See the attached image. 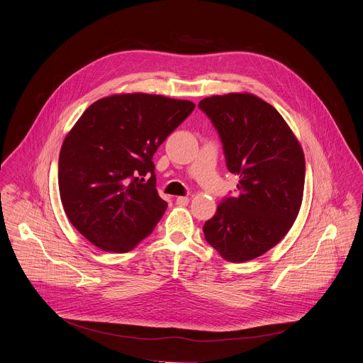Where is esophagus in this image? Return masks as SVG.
<instances>
[{
    "label": "esophagus",
    "instance_id": "1",
    "mask_svg": "<svg viewBox=\"0 0 363 363\" xmlns=\"http://www.w3.org/2000/svg\"><path fill=\"white\" fill-rule=\"evenodd\" d=\"M188 202H189V198H188V196H177V203H178V205L185 206V205H188Z\"/></svg>",
    "mask_w": 363,
    "mask_h": 363
}]
</instances>
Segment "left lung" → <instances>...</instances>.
I'll use <instances>...</instances> for the list:
<instances>
[{
	"label": "left lung",
	"mask_w": 363,
	"mask_h": 363,
	"mask_svg": "<svg viewBox=\"0 0 363 363\" xmlns=\"http://www.w3.org/2000/svg\"><path fill=\"white\" fill-rule=\"evenodd\" d=\"M217 128L240 194L225 198L202 227L227 262L252 260L277 245L298 216L304 153L283 116L252 93L205 97L198 105Z\"/></svg>",
	"instance_id": "left-lung-1"
}]
</instances>
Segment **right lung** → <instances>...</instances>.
<instances>
[{
	"label": "right lung",
	"instance_id": "obj_1",
	"mask_svg": "<svg viewBox=\"0 0 363 363\" xmlns=\"http://www.w3.org/2000/svg\"><path fill=\"white\" fill-rule=\"evenodd\" d=\"M194 108L189 100L161 94L118 93L91 103L66 135L60 199L91 244L128 252L153 231L168 203L157 191L152 157Z\"/></svg>",
	"mask_w": 363,
	"mask_h": 363
}]
</instances>
